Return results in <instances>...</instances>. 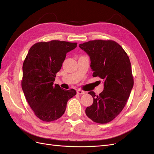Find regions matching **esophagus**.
Here are the masks:
<instances>
[{"mask_svg":"<svg viewBox=\"0 0 154 154\" xmlns=\"http://www.w3.org/2000/svg\"><path fill=\"white\" fill-rule=\"evenodd\" d=\"M77 93L78 94H83L85 93V91H84L83 90H81V89H78L77 91Z\"/></svg>","mask_w":154,"mask_h":154,"instance_id":"obj_1","label":"esophagus"}]
</instances>
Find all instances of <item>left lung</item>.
<instances>
[{"instance_id": "left-lung-1", "label": "left lung", "mask_w": 154, "mask_h": 154, "mask_svg": "<svg viewBox=\"0 0 154 154\" xmlns=\"http://www.w3.org/2000/svg\"><path fill=\"white\" fill-rule=\"evenodd\" d=\"M89 55L93 77L104 81V90L99 95L90 94L93 103L85 110L93 122L106 124L119 115L130 97L134 79L130 59L120 45L112 40H96L79 44Z\"/></svg>"}]
</instances>
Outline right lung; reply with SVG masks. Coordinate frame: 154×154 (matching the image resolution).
<instances>
[{
    "instance_id": "right-lung-1",
    "label": "right lung",
    "mask_w": 154,
    "mask_h": 154,
    "mask_svg": "<svg viewBox=\"0 0 154 154\" xmlns=\"http://www.w3.org/2000/svg\"><path fill=\"white\" fill-rule=\"evenodd\" d=\"M77 43L51 40L34 44L23 63L22 88L35 115L44 122L54 121L63 115L67 103L76 91L54 85L67 52Z\"/></svg>"
}]
</instances>
